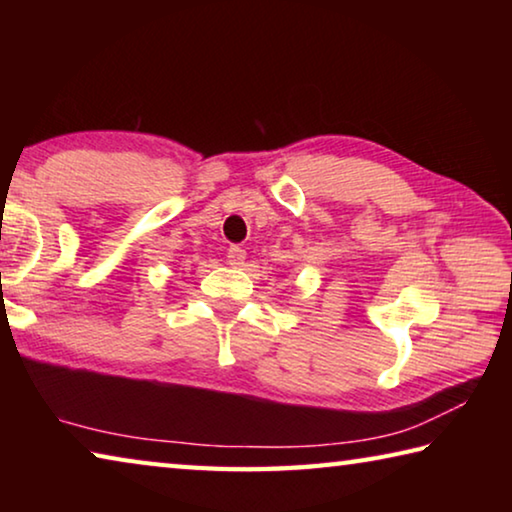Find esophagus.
Returning <instances> with one entry per match:
<instances>
[{"instance_id":"34e87169","label":"esophagus","mask_w":512,"mask_h":512,"mask_svg":"<svg viewBox=\"0 0 512 512\" xmlns=\"http://www.w3.org/2000/svg\"><path fill=\"white\" fill-rule=\"evenodd\" d=\"M244 259H246V250L244 248H241V246H230L228 248V262L232 266H241V264H244Z\"/></svg>"}]
</instances>
